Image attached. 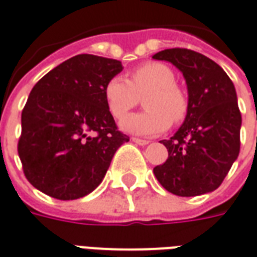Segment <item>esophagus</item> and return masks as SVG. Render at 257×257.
I'll use <instances>...</instances> for the list:
<instances>
[{"instance_id":"obj_1","label":"esophagus","mask_w":257,"mask_h":257,"mask_svg":"<svg viewBox=\"0 0 257 257\" xmlns=\"http://www.w3.org/2000/svg\"><path fill=\"white\" fill-rule=\"evenodd\" d=\"M133 143L138 144V145H148L149 141L148 140H141V138H132Z\"/></svg>"}]
</instances>
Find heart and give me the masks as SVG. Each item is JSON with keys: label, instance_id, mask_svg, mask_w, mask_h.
Returning a JSON list of instances; mask_svg holds the SVG:
<instances>
[{"label": "heart", "instance_id": "heart-1", "mask_svg": "<svg viewBox=\"0 0 257 257\" xmlns=\"http://www.w3.org/2000/svg\"><path fill=\"white\" fill-rule=\"evenodd\" d=\"M176 84L170 67L159 62H149L137 67L130 80L113 77L105 85V102L114 119H123L144 98L145 112L125 117L120 127L136 136L151 137L169 128L185 117L188 101Z\"/></svg>", "mask_w": 257, "mask_h": 257}]
</instances>
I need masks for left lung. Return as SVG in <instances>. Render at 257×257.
<instances>
[{"mask_svg":"<svg viewBox=\"0 0 257 257\" xmlns=\"http://www.w3.org/2000/svg\"><path fill=\"white\" fill-rule=\"evenodd\" d=\"M152 58L177 67L188 91L184 123L170 140L161 141L169 158L155 167V177L174 195L212 192L239 155L242 117L235 87L216 62L195 51L170 48Z\"/></svg>","mask_w":257,"mask_h":257,"instance_id":"left-lung-1","label":"left lung"}]
</instances>
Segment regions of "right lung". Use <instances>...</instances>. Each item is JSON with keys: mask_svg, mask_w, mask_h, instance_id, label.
<instances>
[{"mask_svg": "<svg viewBox=\"0 0 257 257\" xmlns=\"http://www.w3.org/2000/svg\"><path fill=\"white\" fill-rule=\"evenodd\" d=\"M121 62L81 54L33 87L22 112L18 152L25 176L47 195L72 201L102 183L114 152L128 141L105 102Z\"/></svg>", "mask_w": 257, "mask_h": 257, "instance_id": "1", "label": "right lung"}]
</instances>
